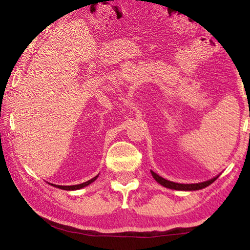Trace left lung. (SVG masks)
I'll use <instances>...</instances> for the list:
<instances>
[{
  "instance_id": "obj_1",
  "label": "left lung",
  "mask_w": 250,
  "mask_h": 250,
  "mask_svg": "<svg viewBox=\"0 0 250 250\" xmlns=\"http://www.w3.org/2000/svg\"><path fill=\"white\" fill-rule=\"evenodd\" d=\"M151 174H152V176L154 177V180L158 182V183H160L161 185H163L164 188L177 189V191H196V189L204 188H206V186L210 185L214 181H216L218 179V176H216V177H214V179H211L209 181L202 182V183H197V184H180V183H174V182H171V181H167L166 179H163V177L159 176L153 171H151Z\"/></svg>"
}]
</instances>
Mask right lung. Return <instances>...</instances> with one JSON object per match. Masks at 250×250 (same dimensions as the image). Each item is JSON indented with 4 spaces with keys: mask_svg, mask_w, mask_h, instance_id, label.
Masks as SVG:
<instances>
[{
    "mask_svg": "<svg viewBox=\"0 0 250 250\" xmlns=\"http://www.w3.org/2000/svg\"><path fill=\"white\" fill-rule=\"evenodd\" d=\"M96 179H97V176H95L94 179H91V180H89V181L84 182V183L78 184V185H69V186H64V185H54V186H56V188H62V189H66V191H74V189H79V188H84V186L89 185V184H90V183H92V182H94Z\"/></svg>",
    "mask_w": 250,
    "mask_h": 250,
    "instance_id": "right-lung-1",
    "label": "right lung"
}]
</instances>
